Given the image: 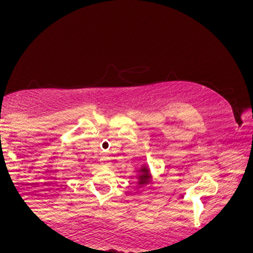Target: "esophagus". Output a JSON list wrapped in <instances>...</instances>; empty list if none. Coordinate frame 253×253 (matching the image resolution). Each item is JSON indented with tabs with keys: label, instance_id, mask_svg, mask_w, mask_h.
Returning <instances> with one entry per match:
<instances>
[{
	"label": "esophagus",
	"instance_id": "esophagus-1",
	"mask_svg": "<svg viewBox=\"0 0 253 253\" xmlns=\"http://www.w3.org/2000/svg\"><path fill=\"white\" fill-rule=\"evenodd\" d=\"M101 162H102V164H104V163H107V162H108V159L102 158V159H101Z\"/></svg>",
	"mask_w": 253,
	"mask_h": 253
}]
</instances>
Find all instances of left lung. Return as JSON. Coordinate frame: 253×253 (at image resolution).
<instances>
[{"label": "left lung", "instance_id": "obj_1", "mask_svg": "<svg viewBox=\"0 0 253 253\" xmlns=\"http://www.w3.org/2000/svg\"><path fill=\"white\" fill-rule=\"evenodd\" d=\"M143 173H141L140 176H139V178H140V181H139V184H144V183H149L150 182V173H149V170L146 169H143Z\"/></svg>", "mask_w": 253, "mask_h": 253}]
</instances>
